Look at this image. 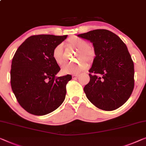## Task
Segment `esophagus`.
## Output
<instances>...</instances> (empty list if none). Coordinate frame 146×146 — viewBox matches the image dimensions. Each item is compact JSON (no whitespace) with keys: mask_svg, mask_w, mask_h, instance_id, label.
Segmentation results:
<instances>
[{"mask_svg":"<svg viewBox=\"0 0 146 146\" xmlns=\"http://www.w3.org/2000/svg\"><path fill=\"white\" fill-rule=\"evenodd\" d=\"M79 74H73L72 75V77L73 79H77V78L79 77Z\"/></svg>","mask_w":146,"mask_h":146,"instance_id":"obj_1","label":"esophagus"}]
</instances>
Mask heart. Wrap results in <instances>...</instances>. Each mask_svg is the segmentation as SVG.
Masks as SVG:
<instances>
[{
	"mask_svg": "<svg viewBox=\"0 0 146 146\" xmlns=\"http://www.w3.org/2000/svg\"><path fill=\"white\" fill-rule=\"evenodd\" d=\"M69 46L77 50V58L79 60H84L90 63L94 60L95 51L94 48L88 45L86 40L77 36H72L67 40ZM52 57L58 64H62L64 60V50L62 44H58L54 48L52 52ZM86 67V64L83 61L78 63H66L62 67L61 71L64 74H75L79 73Z\"/></svg>",
	"mask_w": 146,
	"mask_h": 146,
	"instance_id": "heart-1",
	"label": "heart"
}]
</instances>
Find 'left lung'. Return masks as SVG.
<instances>
[{
  "label": "left lung",
  "mask_w": 146,
  "mask_h": 146,
  "mask_svg": "<svg viewBox=\"0 0 146 146\" xmlns=\"http://www.w3.org/2000/svg\"><path fill=\"white\" fill-rule=\"evenodd\" d=\"M92 42L96 57L84 86L87 98L98 108L113 111L121 107L134 86V63L127 46L111 31L96 29L79 34Z\"/></svg>",
  "instance_id": "8db88e82"
}]
</instances>
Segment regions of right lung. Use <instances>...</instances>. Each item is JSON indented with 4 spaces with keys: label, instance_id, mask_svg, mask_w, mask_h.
Segmentation results:
<instances>
[{
    "label": "right lung",
    "instance_id": "right-lung-1",
    "mask_svg": "<svg viewBox=\"0 0 146 146\" xmlns=\"http://www.w3.org/2000/svg\"><path fill=\"white\" fill-rule=\"evenodd\" d=\"M67 36H31L19 46L13 57L11 86L19 105L29 113L46 115L64 101L66 84L72 76L56 77L60 67L52 57V52Z\"/></svg>",
    "mask_w": 146,
    "mask_h": 146
}]
</instances>
